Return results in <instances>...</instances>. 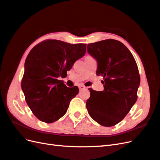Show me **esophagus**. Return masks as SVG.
I'll return each mask as SVG.
<instances>
[{
    "label": "esophagus",
    "mask_w": 160,
    "mask_h": 160,
    "mask_svg": "<svg viewBox=\"0 0 160 160\" xmlns=\"http://www.w3.org/2000/svg\"><path fill=\"white\" fill-rule=\"evenodd\" d=\"M78 88H79L80 90L81 91V90H82V89H84V88H86L87 87H85V86H84V85H80V86L78 87Z\"/></svg>",
    "instance_id": "esophagus-1"
}]
</instances>
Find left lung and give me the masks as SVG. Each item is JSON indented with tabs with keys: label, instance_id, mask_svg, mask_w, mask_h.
<instances>
[{
	"label": "left lung",
	"instance_id": "obj_1",
	"mask_svg": "<svg viewBox=\"0 0 160 160\" xmlns=\"http://www.w3.org/2000/svg\"><path fill=\"white\" fill-rule=\"evenodd\" d=\"M87 51L98 62L97 75L102 76L104 89L88 88V112L101 125L111 127L123 119L136 103L140 82L138 66L123 43L106 39L88 44Z\"/></svg>",
	"mask_w": 160,
	"mask_h": 160
}]
</instances>
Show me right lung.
<instances>
[{"label":"right lung","mask_w":160,"mask_h":160,"mask_svg":"<svg viewBox=\"0 0 160 160\" xmlns=\"http://www.w3.org/2000/svg\"><path fill=\"white\" fill-rule=\"evenodd\" d=\"M86 46L49 39L29 52L21 87L27 103L39 120L47 123L58 120L78 93V87L69 88L59 79L66 77L74 62L86 53Z\"/></svg>","instance_id":"right-lung-1"}]
</instances>
